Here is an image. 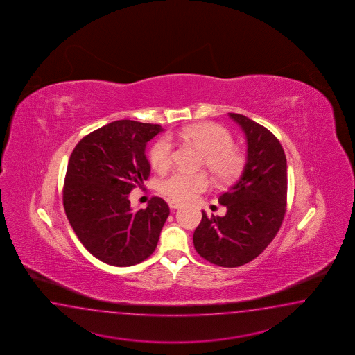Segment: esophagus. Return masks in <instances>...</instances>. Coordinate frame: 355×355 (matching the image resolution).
Here are the masks:
<instances>
[{
    "label": "esophagus",
    "mask_w": 355,
    "mask_h": 355,
    "mask_svg": "<svg viewBox=\"0 0 355 355\" xmlns=\"http://www.w3.org/2000/svg\"><path fill=\"white\" fill-rule=\"evenodd\" d=\"M168 207L171 209H179L181 208V204L179 202L171 200V202H168Z\"/></svg>",
    "instance_id": "obj_1"
}]
</instances>
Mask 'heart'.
Instances as JSON below:
<instances>
[{
    "instance_id": "heart-1",
    "label": "heart",
    "mask_w": 355,
    "mask_h": 355,
    "mask_svg": "<svg viewBox=\"0 0 355 355\" xmlns=\"http://www.w3.org/2000/svg\"><path fill=\"white\" fill-rule=\"evenodd\" d=\"M175 135L191 142L204 153L202 165L218 184H230L242 174L245 157L233 146V137L223 125L216 123L189 125ZM171 139L173 135L161 137L150 150V162L159 173L168 170L174 162V144ZM208 187V178L202 173L190 174L176 171L161 181L159 190L170 199L185 202L207 190Z\"/></svg>"
}]
</instances>
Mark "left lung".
Instances as JSON below:
<instances>
[{
    "instance_id": "8db88e82",
    "label": "left lung",
    "mask_w": 355,
    "mask_h": 355,
    "mask_svg": "<svg viewBox=\"0 0 355 355\" xmlns=\"http://www.w3.org/2000/svg\"><path fill=\"white\" fill-rule=\"evenodd\" d=\"M247 139L239 180L219 196L224 216H207L195 230L196 252L210 263L239 267L258 257L277 234L287 202V162L276 136L243 114L230 113Z\"/></svg>"
}]
</instances>
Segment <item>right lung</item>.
<instances>
[{
  "label": "right lung",
  "mask_w": 355,
  "mask_h": 355,
  "mask_svg": "<svg viewBox=\"0 0 355 355\" xmlns=\"http://www.w3.org/2000/svg\"><path fill=\"white\" fill-rule=\"evenodd\" d=\"M160 125L121 119L78 142L70 155L63 204L70 225L87 250L105 263L128 267L150 257L170 214L153 196L133 211L128 195L150 176L147 142Z\"/></svg>",
  "instance_id": "obj_1"
}]
</instances>
